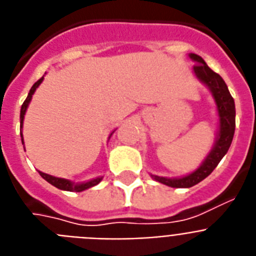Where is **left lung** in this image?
Segmentation results:
<instances>
[{"instance_id":"8db88e82","label":"left lung","mask_w":256,"mask_h":256,"mask_svg":"<svg viewBox=\"0 0 256 256\" xmlns=\"http://www.w3.org/2000/svg\"><path fill=\"white\" fill-rule=\"evenodd\" d=\"M190 58L195 62V76L210 88V91L214 96L220 124H218V138L214 140V147L196 170L180 178H166L151 174L154 181L170 186V188H191L211 174L214 169L218 165L221 158L226 154L228 150L232 144V140H233L234 130H236V105H234V100L228 90L224 79L221 78L218 72H214V70L208 68V65L200 56L190 53Z\"/></svg>"}]
</instances>
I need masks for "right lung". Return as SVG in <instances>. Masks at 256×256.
<instances>
[{
    "instance_id": "1",
    "label": "right lung",
    "mask_w": 256,
    "mask_h": 256,
    "mask_svg": "<svg viewBox=\"0 0 256 256\" xmlns=\"http://www.w3.org/2000/svg\"><path fill=\"white\" fill-rule=\"evenodd\" d=\"M42 79H44V76L38 79L35 84L32 86L31 90H30V92H28V96H27V98H26L24 102H23L22 108H20V128H23V120H24L26 110H27V108H28V104H30V102H31L32 95L35 94L36 88L40 86V83L42 82ZM113 132H112V134H113ZM20 138H22V143H23L22 132H20ZM109 138H110V136H109ZM38 173H40V176L44 178L45 181L49 182L50 184H53L54 188H60V190H65V191H74V192H80V191H84V190H87V188H94V186H96V184H98V182L102 180V177H98V178H95V180H91V181L82 182V184H75V182L68 181V180H65V178L53 177V176L46 174V173H42V172H38Z\"/></svg>"
}]
</instances>
